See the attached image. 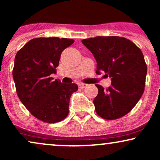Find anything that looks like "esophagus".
<instances>
[{
	"label": "esophagus",
	"mask_w": 160,
	"mask_h": 160,
	"mask_svg": "<svg viewBox=\"0 0 160 160\" xmlns=\"http://www.w3.org/2000/svg\"><path fill=\"white\" fill-rule=\"evenodd\" d=\"M88 85L87 84H86V83H79L78 84V86H79V88H80V89H83V88H85V87H86V86H87Z\"/></svg>",
	"instance_id": "esophagus-1"
}]
</instances>
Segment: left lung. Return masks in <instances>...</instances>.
<instances>
[{"mask_svg":"<svg viewBox=\"0 0 160 160\" xmlns=\"http://www.w3.org/2000/svg\"><path fill=\"white\" fill-rule=\"evenodd\" d=\"M97 62L96 74L102 71L111 78V86L98 89L93 100L97 114L116 120L136 105L144 91L147 65L144 55L131 40L117 36L95 37L82 40Z\"/></svg>","mask_w":160,"mask_h":160,"instance_id":"obj_1","label":"left lung"}]
</instances>
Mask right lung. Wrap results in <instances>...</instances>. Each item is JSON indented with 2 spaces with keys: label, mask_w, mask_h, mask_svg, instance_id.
<instances>
[{
  "label": "right lung",
  "mask_w": 160,
  "mask_h": 160,
  "mask_svg": "<svg viewBox=\"0 0 160 160\" xmlns=\"http://www.w3.org/2000/svg\"><path fill=\"white\" fill-rule=\"evenodd\" d=\"M74 42L68 38H37L16 53L12 70L16 92L25 107L38 120L48 123L63 120L69 113L75 83L53 80L62 51Z\"/></svg>",
  "instance_id": "1"
}]
</instances>
